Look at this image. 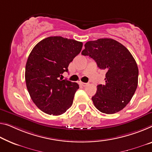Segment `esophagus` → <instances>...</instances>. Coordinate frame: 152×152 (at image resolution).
Masks as SVG:
<instances>
[{
	"label": "esophagus",
	"mask_w": 152,
	"mask_h": 152,
	"mask_svg": "<svg viewBox=\"0 0 152 152\" xmlns=\"http://www.w3.org/2000/svg\"><path fill=\"white\" fill-rule=\"evenodd\" d=\"M80 85H81L82 86H83V87H85V86H86L88 85V83H83V82H80Z\"/></svg>",
	"instance_id": "esophagus-1"
}]
</instances>
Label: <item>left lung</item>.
Segmentation results:
<instances>
[{
	"label": "left lung",
	"mask_w": 152,
	"mask_h": 152,
	"mask_svg": "<svg viewBox=\"0 0 152 152\" xmlns=\"http://www.w3.org/2000/svg\"><path fill=\"white\" fill-rule=\"evenodd\" d=\"M81 54L89 56L100 69H105V83L97 86L92 97L98 110L113 114L130 101L138 85L137 62L126 47L112 39L88 41Z\"/></svg>",
	"instance_id": "obj_1"
}]
</instances>
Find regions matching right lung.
I'll return each mask as SVG.
<instances>
[{
  "label": "right lung",
  "instance_id": "1",
  "mask_svg": "<svg viewBox=\"0 0 152 152\" xmlns=\"http://www.w3.org/2000/svg\"><path fill=\"white\" fill-rule=\"evenodd\" d=\"M82 46L73 39L50 37L30 52L26 64V83L32 101L44 113L59 115L71 107L79 85L60 77L68 72L70 62Z\"/></svg>",
  "mask_w": 152,
  "mask_h": 152
}]
</instances>
